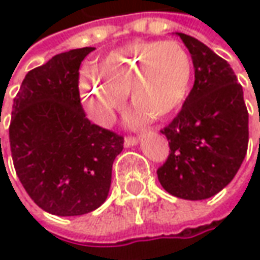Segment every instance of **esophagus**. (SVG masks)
<instances>
[{"label": "esophagus", "mask_w": 260, "mask_h": 260, "mask_svg": "<svg viewBox=\"0 0 260 260\" xmlns=\"http://www.w3.org/2000/svg\"><path fill=\"white\" fill-rule=\"evenodd\" d=\"M137 143H139V137H126V139H124V146H126V147L136 146Z\"/></svg>", "instance_id": "esophagus-1"}]
</instances>
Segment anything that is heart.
<instances>
[{"label":"heart","mask_w":260,"mask_h":260,"mask_svg":"<svg viewBox=\"0 0 260 260\" xmlns=\"http://www.w3.org/2000/svg\"><path fill=\"white\" fill-rule=\"evenodd\" d=\"M193 66L189 54L173 41H139L104 57L95 71L80 80L85 110L95 123L107 124L128 91L136 106L128 121L146 123L179 109L190 91Z\"/></svg>","instance_id":"heart-1"}]
</instances>
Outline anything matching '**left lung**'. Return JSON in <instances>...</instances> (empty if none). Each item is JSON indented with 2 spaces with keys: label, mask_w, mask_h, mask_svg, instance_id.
Listing matches in <instances>:
<instances>
[{
  "label": "left lung",
  "mask_w": 260,
  "mask_h": 260,
  "mask_svg": "<svg viewBox=\"0 0 260 260\" xmlns=\"http://www.w3.org/2000/svg\"><path fill=\"white\" fill-rule=\"evenodd\" d=\"M194 67V84L180 113L161 130L170 154L158 167L163 189L176 198L203 200L226 187L246 156L249 114L229 62L199 40L177 32Z\"/></svg>",
  "instance_id": "obj_1"
}]
</instances>
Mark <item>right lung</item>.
<instances>
[{"label": "right lung", "mask_w": 260, "mask_h": 260, "mask_svg": "<svg viewBox=\"0 0 260 260\" xmlns=\"http://www.w3.org/2000/svg\"><path fill=\"white\" fill-rule=\"evenodd\" d=\"M93 47L54 55L28 71L14 99L10 146L17 176L43 210L80 216L109 196L124 139L85 117L78 69Z\"/></svg>", "instance_id": "1"}]
</instances>
